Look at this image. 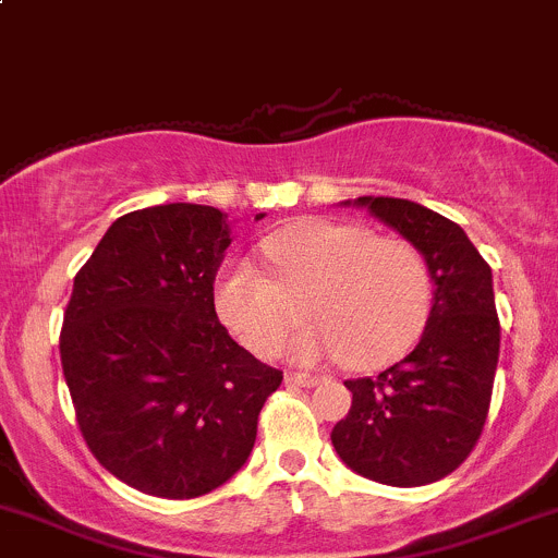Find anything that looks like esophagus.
<instances>
[{
    "mask_svg": "<svg viewBox=\"0 0 558 558\" xmlns=\"http://www.w3.org/2000/svg\"><path fill=\"white\" fill-rule=\"evenodd\" d=\"M284 384L304 386V389H310V386L320 384V378H317V375H306V373H288L284 375Z\"/></svg>",
    "mask_w": 558,
    "mask_h": 558,
    "instance_id": "obj_1",
    "label": "esophagus"
}]
</instances>
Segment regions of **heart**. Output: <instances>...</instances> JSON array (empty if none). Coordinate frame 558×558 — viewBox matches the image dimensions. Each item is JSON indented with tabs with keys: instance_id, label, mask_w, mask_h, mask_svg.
I'll use <instances>...</instances> for the list:
<instances>
[{
	"instance_id": "obj_1",
	"label": "heart",
	"mask_w": 558,
	"mask_h": 558,
	"mask_svg": "<svg viewBox=\"0 0 558 558\" xmlns=\"http://www.w3.org/2000/svg\"><path fill=\"white\" fill-rule=\"evenodd\" d=\"M263 254L276 279L235 259L216 284V312L257 355L282 350L304 306L315 323L290 344L295 362L344 359L353 369H375L400 359L429 317L427 259L402 238L306 219L270 232Z\"/></svg>"
}]
</instances>
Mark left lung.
I'll list each match as a JSON object with an SVG mask.
<instances>
[{
	"instance_id": "8db88e82",
	"label": "left lung",
	"mask_w": 558,
	"mask_h": 558,
	"mask_svg": "<svg viewBox=\"0 0 558 558\" xmlns=\"http://www.w3.org/2000/svg\"><path fill=\"white\" fill-rule=\"evenodd\" d=\"M353 205L424 254L435 290L416 348L378 378L344 384L353 405L333 424L331 444L355 474L418 487L452 474L485 427L501 342L493 274L463 227L424 205L395 196Z\"/></svg>"
}]
</instances>
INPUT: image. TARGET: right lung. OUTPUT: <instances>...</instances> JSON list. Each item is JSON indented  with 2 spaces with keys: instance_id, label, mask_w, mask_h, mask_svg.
Segmentation results:
<instances>
[{
  "instance_id": "add662e5",
  "label": "right lung",
  "mask_w": 558,
  "mask_h": 558,
  "mask_svg": "<svg viewBox=\"0 0 558 558\" xmlns=\"http://www.w3.org/2000/svg\"><path fill=\"white\" fill-rule=\"evenodd\" d=\"M230 241L219 208L153 205L120 216L73 279L60 355L78 429L109 474L147 496L225 485L282 384L216 317Z\"/></svg>"
}]
</instances>
